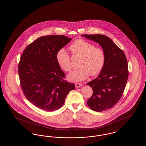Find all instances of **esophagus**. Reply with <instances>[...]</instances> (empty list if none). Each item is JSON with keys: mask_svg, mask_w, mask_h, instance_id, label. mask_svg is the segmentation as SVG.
I'll list each match as a JSON object with an SVG mask.
<instances>
[{"mask_svg": "<svg viewBox=\"0 0 146 146\" xmlns=\"http://www.w3.org/2000/svg\"><path fill=\"white\" fill-rule=\"evenodd\" d=\"M82 84H80V83H76V88H80V87H82Z\"/></svg>", "mask_w": 146, "mask_h": 146, "instance_id": "esophagus-1", "label": "esophagus"}]
</instances>
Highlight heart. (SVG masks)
Segmentation results:
<instances>
[{
    "label": "heart",
    "instance_id": "heart-1",
    "mask_svg": "<svg viewBox=\"0 0 146 146\" xmlns=\"http://www.w3.org/2000/svg\"><path fill=\"white\" fill-rule=\"evenodd\" d=\"M73 55L81 56L78 68L72 71L67 76L71 82H82L90 75L99 74L103 70L105 62L104 50L96 47L93 43L82 39L74 41L70 47ZM56 60L59 66L65 72H70L72 66L70 56L64 48L59 49L56 55Z\"/></svg>",
    "mask_w": 146,
    "mask_h": 146
}]
</instances>
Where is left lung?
Instances as JSON below:
<instances>
[{"mask_svg":"<svg viewBox=\"0 0 146 146\" xmlns=\"http://www.w3.org/2000/svg\"><path fill=\"white\" fill-rule=\"evenodd\" d=\"M98 43L105 54L104 66L99 76L87 85L93 94L87 102L92 110L97 112L112 108L121 99L128 78L125 55L108 36L100 34L82 35Z\"/></svg>","mask_w":146,"mask_h":146,"instance_id":"left-lung-1","label":"left lung"}]
</instances>
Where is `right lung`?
Returning <instances> with one entry per match:
<instances>
[{
	"instance_id": "add662e5",
	"label": "right lung",
	"mask_w": 146,
	"mask_h": 146,
	"mask_svg": "<svg viewBox=\"0 0 146 146\" xmlns=\"http://www.w3.org/2000/svg\"><path fill=\"white\" fill-rule=\"evenodd\" d=\"M64 35H49L36 39L27 47L21 57L18 74L27 99L47 111L59 109L75 85L64 79L56 55L70 41Z\"/></svg>"
}]
</instances>
